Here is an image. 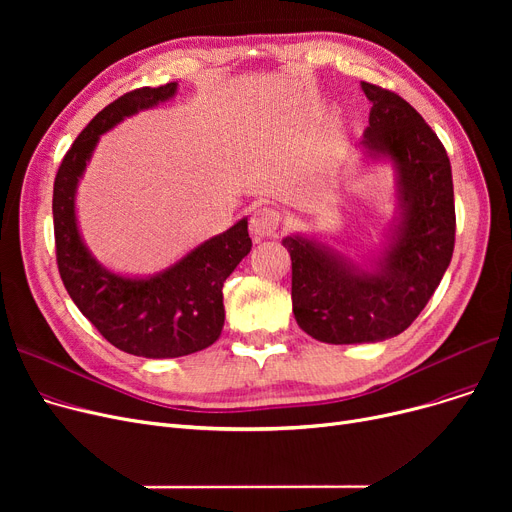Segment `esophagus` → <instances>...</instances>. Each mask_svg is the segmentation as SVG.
Returning <instances> with one entry per match:
<instances>
[{
    "label": "esophagus",
    "mask_w": 512,
    "mask_h": 512,
    "mask_svg": "<svg viewBox=\"0 0 512 512\" xmlns=\"http://www.w3.org/2000/svg\"><path fill=\"white\" fill-rule=\"evenodd\" d=\"M280 213L272 207H259L251 215V234L261 240L267 236H274L280 226Z\"/></svg>",
    "instance_id": "34e87169"
}]
</instances>
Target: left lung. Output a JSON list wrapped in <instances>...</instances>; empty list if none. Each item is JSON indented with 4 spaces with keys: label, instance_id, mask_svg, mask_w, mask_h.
<instances>
[{
    "label": "left lung",
    "instance_id": "obj_1",
    "mask_svg": "<svg viewBox=\"0 0 512 512\" xmlns=\"http://www.w3.org/2000/svg\"><path fill=\"white\" fill-rule=\"evenodd\" d=\"M371 103L359 141L365 164L394 172L396 213L384 247L357 261L324 236L282 238L292 259V313L328 344L380 342L405 332L432 299L454 251V191L444 145L415 107L361 83Z\"/></svg>",
    "mask_w": 512,
    "mask_h": 512
}]
</instances>
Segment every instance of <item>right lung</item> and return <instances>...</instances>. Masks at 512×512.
<instances>
[{
	"label": "right lung",
	"instance_id": "obj_1",
	"mask_svg": "<svg viewBox=\"0 0 512 512\" xmlns=\"http://www.w3.org/2000/svg\"><path fill=\"white\" fill-rule=\"evenodd\" d=\"M178 83L143 87L101 110L78 134L53 182V232L62 282L74 305L120 351L145 359H176L211 346L224 328V282L253 247L240 218L161 272L120 274L95 259L80 234L78 184L101 134L126 118L174 99Z\"/></svg>",
	"mask_w": 512,
	"mask_h": 512
}]
</instances>
